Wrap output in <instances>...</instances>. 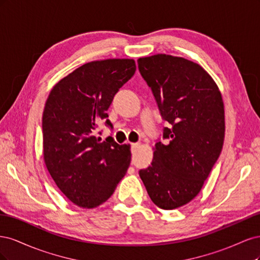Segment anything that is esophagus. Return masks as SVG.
<instances>
[{
    "mask_svg": "<svg viewBox=\"0 0 260 260\" xmlns=\"http://www.w3.org/2000/svg\"><path fill=\"white\" fill-rule=\"evenodd\" d=\"M139 146H140V143H132V144H131L132 151H136V149H137Z\"/></svg>",
    "mask_w": 260,
    "mask_h": 260,
    "instance_id": "obj_1",
    "label": "esophagus"
}]
</instances>
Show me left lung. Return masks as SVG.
Listing matches in <instances>:
<instances>
[{
    "label": "left lung",
    "mask_w": 260,
    "mask_h": 260,
    "mask_svg": "<svg viewBox=\"0 0 260 260\" xmlns=\"http://www.w3.org/2000/svg\"><path fill=\"white\" fill-rule=\"evenodd\" d=\"M162 118L167 144L157 142L151 166L141 169L149 198L162 209H175L200 193L221 153L224 105L221 92L201 65L183 57L156 54L138 59Z\"/></svg>",
    "instance_id": "left-lung-1"
}]
</instances>
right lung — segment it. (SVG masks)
<instances>
[{"mask_svg":"<svg viewBox=\"0 0 260 260\" xmlns=\"http://www.w3.org/2000/svg\"><path fill=\"white\" fill-rule=\"evenodd\" d=\"M129 58L93 60L78 67L51 90L42 117L43 158L54 182L82 208L105 203L131 161L130 144L109 138L101 142L95 129L108 117L115 94L136 73ZM106 123L111 125L108 119Z\"/></svg>","mask_w":260,"mask_h":260,"instance_id":"add662e5","label":"right lung"}]
</instances>
